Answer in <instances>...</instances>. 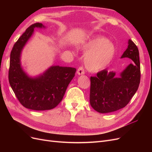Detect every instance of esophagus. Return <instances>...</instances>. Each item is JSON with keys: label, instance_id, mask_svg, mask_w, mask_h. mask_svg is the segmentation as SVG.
I'll list each match as a JSON object with an SVG mask.
<instances>
[{"label": "esophagus", "instance_id": "1", "mask_svg": "<svg viewBox=\"0 0 152 152\" xmlns=\"http://www.w3.org/2000/svg\"><path fill=\"white\" fill-rule=\"evenodd\" d=\"M77 74L79 75H84L85 73V72H84V69L83 68V67H79V68H78L77 70Z\"/></svg>", "mask_w": 152, "mask_h": 152}]
</instances>
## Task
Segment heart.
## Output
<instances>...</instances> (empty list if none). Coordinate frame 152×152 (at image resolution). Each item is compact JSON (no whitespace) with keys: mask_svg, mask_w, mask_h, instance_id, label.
Returning a JSON list of instances; mask_svg holds the SVG:
<instances>
[{"mask_svg":"<svg viewBox=\"0 0 152 152\" xmlns=\"http://www.w3.org/2000/svg\"><path fill=\"white\" fill-rule=\"evenodd\" d=\"M80 49L86 53L84 65L91 72H98L105 69L112 62L115 54V47L110 40L98 37L87 40Z\"/></svg>","mask_w":152,"mask_h":152,"instance_id":"heart-1","label":"heart"}]
</instances>
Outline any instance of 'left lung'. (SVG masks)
<instances>
[{
    "label": "left lung",
    "mask_w": 152,
    "mask_h": 152,
    "mask_svg": "<svg viewBox=\"0 0 152 152\" xmlns=\"http://www.w3.org/2000/svg\"><path fill=\"white\" fill-rule=\"evenodd\" d=\"M128 58L129 64L117 77L116 72L104 70L91 77L90 104L100 113L115 112L126 106L138 89L140 82L139 50L135 44L128 40L127 48L121 58Z\"/></svg>",
    "instance_id": "left-lung-1"
}]
</instances>
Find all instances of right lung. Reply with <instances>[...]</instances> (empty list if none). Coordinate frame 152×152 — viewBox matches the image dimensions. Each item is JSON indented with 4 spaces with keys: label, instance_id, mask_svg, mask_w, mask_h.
I'll return each instance as SVG.
<instances>
[{
    "label": "right lung",
    "instance_id": "obj_1",
    "mask_svg": "<svg viewBox=\"0 0 152 152\" xmlns=\"http://www.w3.org/2000/svg\"><path fill=\"white\" fill-rule=\"evenodd\" d=\"M35 28H46V26L40 23L31 25L14 45L10 55L9 81L23 107L41 111L51 110L61 102L75 76L76 68L53 65L39 75H28L21 65V54Z\"/></svg>",
    "mask_w": 152,
    "mask_h": 152
}]
</instances>
